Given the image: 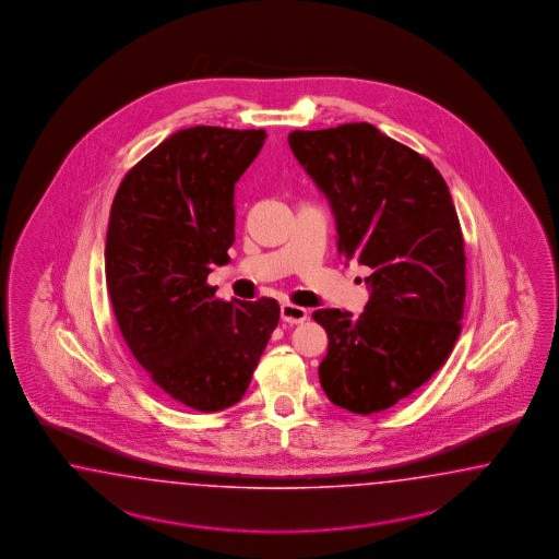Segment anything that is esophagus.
I'll return each instance as SVG.
<instances>
[{"instance_id": "esophagus-1", "label": "esophagus", "mask_w": 559, "mask_h": 559, "mask_svg": "<svg viewBox=\"0 0 559 559\" xmlns=\"http://www.w3.org/2000/svg\"><path fill=\"white\" fill-rule=\"evenodd\" d=\"M281 318H283V322L287 323H304L309 318V313L305 307H299V305L283 304L281 305Z\"/></svg>"}]
</instances>
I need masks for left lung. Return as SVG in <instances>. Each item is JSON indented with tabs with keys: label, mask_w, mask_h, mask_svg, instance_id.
<instances>
[{
	"label": "left lung",
	"mask_w": 559,
	"mask_h": 559,
	"mask_svg": "<svg viewBox=\"0 0 559 559\" xmlns=\"http://www.w3.org/2000/svg\"><path fill=\"white\" fill-rule=\"evenodd\" d=\"M288 145L325 194L338 254L369 266V304L318 309L328 332L320 381L332 404L372 414L444 365L461 332L465 250L447 182L430 159L369 122L293 131Z\"/></svg>",
	"instance_id": "left-lung-1"
}]
</instances>
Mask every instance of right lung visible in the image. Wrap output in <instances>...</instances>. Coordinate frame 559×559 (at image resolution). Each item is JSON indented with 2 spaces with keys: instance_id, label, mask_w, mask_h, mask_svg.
<instances>
[{
  "instance_id": "obj_1",
  "label": "right lung",
  "mask_w": 559,
  "mask_h": 559,
  "mask_svg": "<svg viewBox=\"0 0 559 559\" xmlns=\"http://www.w3.org/2000/svg\"><path fill=\"white\" fill-rule=\"evenodd\" d=\"M266 133L182 129L120 182L104 262L122 338L153 383L199 412L237 404L252 381L281 307L221 301L206 285L236 241L234 192Z\"/></svg>"
}]
</instances>
